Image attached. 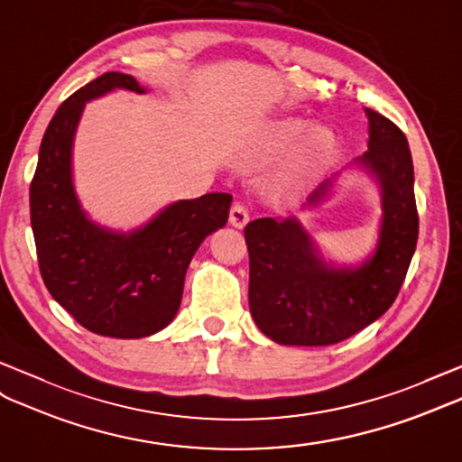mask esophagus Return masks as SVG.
Wrapping results in <instances>:
<instances>
[{
	"instance_id": "obj_1",
	"label": "esophagus",
	"mask_w": 462,
	"mask_h": 462,
	"mask_svg": "<svg viewBox=\"0 0 462 462\" xmlns=\"http://www.w3.org/2000/svg\"><path fill=\"white\" fill-rule=\"evenodd\" d=\"M249 209H246L243 204H233L231 206V211H229V223L233 225V227H237V229H243L246 223H249Z\"/></svg>"
}]
</instances>
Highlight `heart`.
<instances>
[{
	"mask_svg": "<svg viewBox=\"0 0 462 462\" xmlns=\"http://www.w3.org/2000/svg\"><path fill=\"white\" fill-rule=\"evenodd\" d=\"M306 123L301 119H280L268 125L264 131V151L268 154H282L290 151L295 143L296 151L282 176L284 186H300L306 182L310 174L316 171L335 149V134L328 127H311L306 134Z\"/></svg>",
	"mask_w": 462,
	"mask_h": 462,
	"instance_id": "heart-1",
	"label": "heart"
}]
</instances>
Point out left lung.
<instances>
[{
  "mask_svg": "<svg viewBox=\"0 0 462 462\" xmlns=\"http://www.w3.org/2000/svg\"><path fill=\"white\" fill-rule=\"evenodd\" d=\"M365 111L368 151L356 162L378 180L384 211L373 256L358 266L325 263L294 217H263L245 227L253 319L280 345L323 346L348 339L384 316L410 268L420 217L408 139L388 117ZM329 188L331 180H325L308 206H318Z\"/></svg>",
  "mask_w": 462,
  "mask_h": 462,
  "instance_id": "8db88e82",
  "label": "left lung"
}]
</instances>
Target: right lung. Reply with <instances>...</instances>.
<instances>
[{"mask_svg":"<svg viewBox=\"0 0 462 462\" xmlns=\"http://www.w3.org/2000/svg\"><path fill=\"white\" fill-rule=\"evenodd\" d=\"M123 88L144 94L129 74L106 72L56 109L31 182V227L51 296L88 331L141 339L178 313L189 261L229 217L231 194L180 199L131 233L89 221L72 182V143L86 101Z\"/></svg>","mask_w":462,"mask_h":462,"instance_id":"add662e5","label":"right lung"}]
</instances>
